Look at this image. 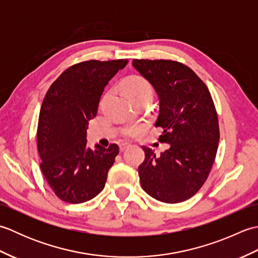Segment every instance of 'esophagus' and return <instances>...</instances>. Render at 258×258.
I'll use <instances>...</instances> for the list:
<instances>
[{"label": "esophagus", "mask_w": 258, "mask_h": 258, "mask_svg": "<svg viewBox=\"0 0 258 258\" xmlns=\"http://www.w3.org/2000/svg\"><path fill=\"white\" fill-rule=\"evenodd\" d=\"M128 146H130L128 143H122V144H119V151L123 152V151H125L126 149H127Z\"/></svg>", "instance_id": "1"}]
</instances>
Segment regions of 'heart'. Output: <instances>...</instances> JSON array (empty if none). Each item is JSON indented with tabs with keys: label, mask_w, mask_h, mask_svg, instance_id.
<instances>
[{
	"label": "heart",
	"mask_w": 258,
	"mask_h": 258,
	"mask_svg": "<svg viewBox=\"0 0 258 258\" xmlns=\"http://www.w3.org/2000/svg\"><path fill=\"white\" fill-rule=\"evenodd\" d=\"M126 93L130 96L131 100H138L141 97H151L153 89L151 84L145 79L140 76H133L125 81ZM142 131L141 125H132L127 126L123 130V135L126 138H133L136 134H139Z\"/></svg>",
	"instance_id": "b5f03b06"
}]
</instances>
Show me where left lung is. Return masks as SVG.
Returning <instances> with one entry per match:
<instances>
[{
    "instance_id": "left-lung-1",
    "label": "left lung",
    "mask_w": 258,
    "mask_h": 258,
    "mask_svg": "<svg viewBox=\"0 0 258 258\" xmlns=\"http://www.w3.org/2000/svg\"><path fill=\"white\" fill-rule=\"evenodd\" d=\"M160 100L155 126L169 149L156 154L142 146L141 185L153 199L175 204L190 199L205 183L215 161L220 127L211 93L194 71L171 59H133Z\"/></svg>"
}]
</instances>
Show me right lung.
<instances>
[{"instance_id":"obj_1","label":"right lung","mask_w":258,"mask_h":258,"mask_svg":"<svg viewBox=\"0 0 258 258\" xmlns=\"http://www.w3.org/2000/svg\"><path fill=\"white\" fill-rule=\"evenodd\" d=\"M127 62L91 59L75 64L58 76L43 100L37 125L40 166L59 200L84 203L105 186L118 146L96 144L90 149L86 130L96 116L104 87Z\"/></svg>"}]
</instances>
